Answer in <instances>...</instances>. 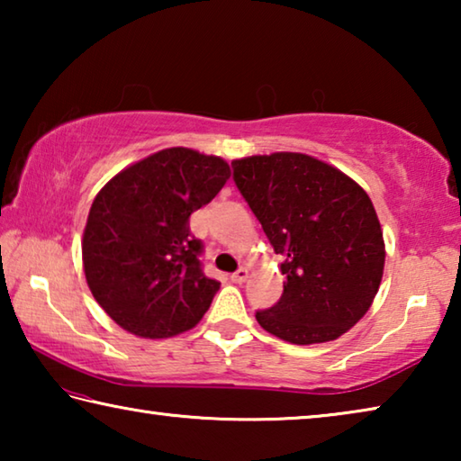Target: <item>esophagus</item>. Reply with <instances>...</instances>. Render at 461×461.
<instances>
[{
    "instance_id": "esophagus-1",
    "label": "esophagus",
    "mask_w": 461,
    "mask_h": 461,
    "mask_svg": "<svg viewBox=\"0 0 461 461\" xmlns=\"http://www.w3.org/2000/svg\"><path fill=\"white\" fill-rule=\"evenodd\" d=\"M231 280H233V283H246V280H248V268L246 267H240L231 275Z\"/></svg>"
}]
</instances>
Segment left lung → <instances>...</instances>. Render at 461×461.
Masks as SVG:
<instances>
[{
	"label": "left lung",
	"instance_id": "8db88e82",
	"mask_svg": "<svg viewBox=\"0 0 461 461\" xmlns=\"http://www.w3.org/2000/svg\"><path fill=\"white\" fill-rule=\"evenodd\" d=\"M233 181L285 256L283 296L256 319L276 338L338 339L370 309L384 270L378 215L360 185L299 152L233 160Z\"/></svg>",
	"mask_w": 461,
	"mask_h": 461
}]
</instances>
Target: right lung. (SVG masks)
<instances>
[{"label": "right lung", "mask_w": 461, "mask_h": 461, "mask_svg": "<svg viewBox=\"0 0 461 461\" xmlns=\"http://www.w3.org/2000/svg\"><path fill=\"white\" fill-rule=\"evenodd\" d=\"M230 178L228 162L167 148L115 175L93 201L83 233L85 278L101 309L148 339L201 321L220 283L205 276L189 217Z\"/></svg>", "instance_id": "1"}]
</instances>
